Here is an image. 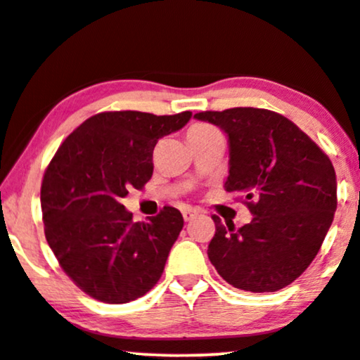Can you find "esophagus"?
<instances>
[{"instance_id": "obj_1", "label": "esophagus", "mask_w": 360, "mask_h": 360, "mask_svg": "<svg viewBox=\"0 0 360 360\" xmlns=\"http://www.w3.org/2000/svg\"><path fill=\"white\" fill-rule=\"evenodd\" d=\"M198 214H199V209H194V207H186V209L183 210V217H184L186 222H189V220H193Z\"/></svg>"}]
</instances>
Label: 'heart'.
I'll return each mask as SVG.
<instances>
[{"label":"heart","instance_id":"heart-1","mask_svg":"<svg viewBox=\"0 0 360 360\" xmlns=\"http://www.w3.org/2000/svg\"><path fill=\"white\" fill-rule=\"evenodd\" d=\"M212 130H217V128H214L212 124H205V123L195 124V127L191 128V131H212Z\"/></svg>","mask_w":360,"mask_h":360}]
</instances>
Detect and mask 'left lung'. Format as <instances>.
Instances as JSON below:
<instances>
[{
    "label": "left lung",
    "mask_w": 360,
    "mask_h": 360,
    "mask_svg": "<svg viewBox=\"0 0 360 360\" xmlns=\"http://www.w3.org/2000/svg\"><path fill=\"white\" fill-rule=\"evenodd\" d=\"M230 145L224 188L240 194L252 222L240 229L212 215L207 255L229 285L252 293L278 291L318 255L338 207L336 171L328 155L283 115L237 107L200 112Z\"/></svg>",
    "instance_id": "8db88e82"
}]
</instances>
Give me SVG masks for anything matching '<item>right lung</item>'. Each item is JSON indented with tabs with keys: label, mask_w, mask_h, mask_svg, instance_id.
<instances>
[{
	"label": "right lung",
	"mask_w": 360,
	"mask_h": 360,
	"mask_svg": "<svg viewBox=\"0 0 360 360\" xmlns=\"http://www.w3.org/2000/svg\"><path fill=\"white\" fill-rule=\"evenodd\" d=\"M191 117L97 113L62 141L47 166L41 186L47 243L67 276L92 298L128 303L161 278L183 215L165 205L146 222H135L120 200L151 179L158 140Z\"/></svg>",
	"instance_id": "right-lung-1"
}]
</instances>
